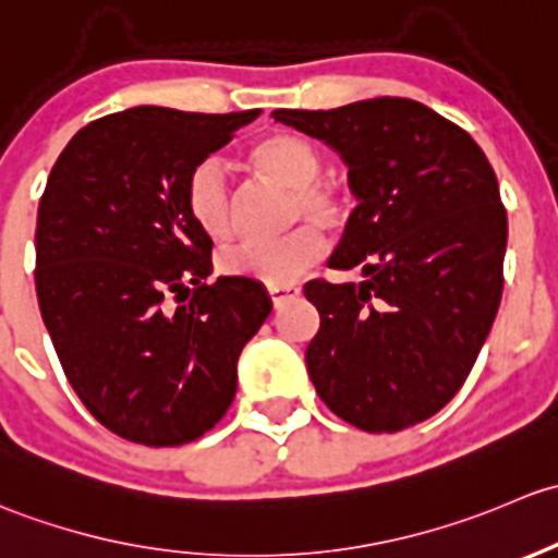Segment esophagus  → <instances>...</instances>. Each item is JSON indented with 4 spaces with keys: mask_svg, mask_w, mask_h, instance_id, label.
Segmentation results:
<instances>
[{
    "mask_svg": "<svg viewBox=\"0 0 558 558\" xmlns=\"http://www.w3.org/2000/svg\"><path fill=\"white\" fill-rule=\"evenodd\" d=\"M298 292H301V287H292V284H274V287H268V295H271L274 306H281V303H284V301L295 298Z\"/></svg>",
    "mask_w": 558,
    "mask_h": 558,
    "instance_id": "1",
    "label": "esophagus"
}]
</instances>
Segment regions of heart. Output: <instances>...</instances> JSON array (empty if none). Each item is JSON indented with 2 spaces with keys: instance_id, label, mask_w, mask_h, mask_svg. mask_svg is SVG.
Segmentation results:
<instances>
[{
  "instance_id": "b5f03b06",
  "label": "heart",
  "mask_w": 558,
  "mask_h": 558,
  "mask_svg": "<svg viewBox=\"0 0 558 558\" xmlns=\"http://www.w3.org/2000/svg\"><path fill=\"white\" fill-rule=\"evenodd\" d=\"M257 174L292 191V222L312 220L322 231H338L349 217V204L338 187L319 182L322 155L308 140L277 131L257 140L250 150ZM185 209L201 233L226 241L233 233V195L217 160H204L191 171L185 185ZM314 226H298L268 241H241L220 255V271L263 284H290L314 266L325 252V241Z\"/></svg>"
}]
</instances>
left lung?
<instances>
[{"label": "left lung", "instance_id": "8db88e82", "mask_svg": "<svg viewBox=\"0 0 558 558\" xmlns=\"http://www.w3.org/2000/svg\"><path fill=\"white\" fill-rule=\"evenodd\" d=\"M322 140L357 195L327 266L365 281H306L319 330L306 349L317 395L365 433H398L462 389L497 317L508 215L473 136L411 99L277 109Z\"/></svg>", "mask_w": 558, "mask_h": 558}]
</instances>
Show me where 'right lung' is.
<instances>
[{
    "label": "right lung",
    "mask_w": 558,
    "mask_h": 558,
    "mask_svg": "<svg viewBox=\"0 0 558 558\" xmlns=\"http://www.w3.org/2000/svg\"><path fill=\"white\" fill-rule=\"evenodd\" d=\"M257 109L134 107L72 136L37 211V301L69 384L109 433L182 446L236 398L244 343L271 314L257 281L211 271L187 177Z\"/></svg>",
    "instance_id": "right-lung-1"
}]
</instances>
